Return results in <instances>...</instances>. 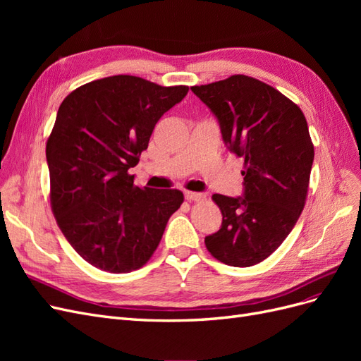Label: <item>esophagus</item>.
Listing matches in <instances>:
<instances>
[{
  "label": "esophagus",
  "instance_id": "34e87169",
  "mask_svg": "<svg viewBox=\"0 0 361 361\" xmlns=\"http://www.w3.org/2000/svg\"><path fill=\"white\" fill-rule=\"evenodd\" d=\"M185 199H187L188 202H202V200H204V195L200 194V192L187 191V192H185Z\"/></svg>",
  "mask_w": 361,
  "mask_h": 361
}]
</instances>
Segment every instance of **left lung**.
I'll list each match as a JSON object with an SVG mask.
<instances>
[{"instance_id": "left-lung-1", "label": "left lung", "mask_w": 361, "mask_h": 361, "mask_svg": "<svg viewBox=\"0 0 361 361\" xmlns=\"http://www.w3.org/2000/svg\"><path fill=\"white\" fill-rule=\"evenodd\" d=\"M221 126L231 154L244 159V197L214 194L221 228L204 238L226 265L247 268L285 241L307 199L314 147L301 108L253 76L192 85Z\"/></svg>"}]
</instances>
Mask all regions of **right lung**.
<instances>
[{"label":"right lung","instance_id":"right-lung-1","mask_svg":"<svg viewBox=\"0 0 361 361\" xmlns=\"http://www.w3.org/2000/svg\"><path fill=\"white\" fill-rule=\"evenodd\" d=\"M188 89L114 75L61 102L47 141L51 209L64 238L94 268L125 274L146 265L183 203L178 190L137 187L129 169L161 116Z\"/></svg>","mask_w":361,"mask_h":361}]
</instances>
